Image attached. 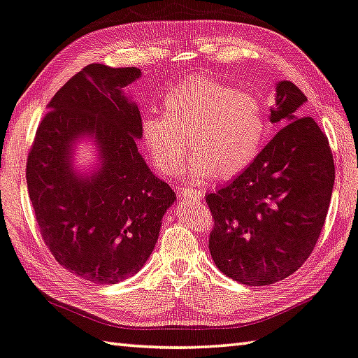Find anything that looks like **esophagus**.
<instances>
[{
	"label": "esophagus",
	"instance_id": "obj_1",
	"mask_svg": "<svg viewBox=\"0 0 358 358\" xmlns=\"http://www.w3.org/2000/svg\"><path fill=\"white\" fill-rule=\"evenodd\" d=\"M178 194L183 197H194V199H201L203 197V191L196 189V187H189V186H181L178 187Z\"/></svg>",
	"mask_w": 358,
	"mask_h": 358
}]
</instances>
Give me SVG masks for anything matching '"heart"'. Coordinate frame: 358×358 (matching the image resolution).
Wrapping results in <instances>:
<instances>
[{
  "label": "heart",
  "mask_w": 358,
  "mask_h": 358,
  "mask_svg": "<svg viewBox=\"0 0 358 358\" xmlns=\"http://www.w3.org/2000/svg\"><path fill=\"white\" fill-rule=\"evenodd\" d=\"M164 111L148 113L141 122L148 157L164 175L180 171L189 141L192 177H235L257 159L269 129L258 95L203 76L173 87L164 96Z\"/></svg>",
  "instance_id": "heart-1"
}]
</instances>
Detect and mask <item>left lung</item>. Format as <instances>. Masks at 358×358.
Listing matches in <instances>:
<instances>
[{"instance_id":"1","label":"left lung","mask_w":358,"mask_h":358,"mask_svg":"<svg viewBox=\"0 0 358 358\" xmlns=\"http://www.w3.org/2000/svg\"><path fill=\"white\" fill-rule=\"evenodd\" d=\"M291 81L277 84L271 122L282 129L257 159L206 196L214 219L211 257L225 275L249 287L289 277L313 252L326 222L335 181L327 136Z\"/></svg>"}]
</instances>
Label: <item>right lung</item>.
Instances as JSON below:
<instances>
[{"instance_id":"obj_1","label":"right lung","mask_w":358,"mask_h":358,"mask_svg":"<svg viewBox=\"0 0 358 358\" xmlns=\"http://www.w3.org/2000/svg\"><path fill=\"white\" fill-rule=\"evenodd\" d=\"M136 67L90 64L51 99L26 162L36 222L56 262L92 283H117L138 272L158 241L175 192L138 152L141 114L122 94ZM92 132L102 167L81 180L69 167L71 144Z\"/></svg>"}]
</instances>
